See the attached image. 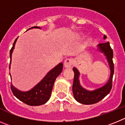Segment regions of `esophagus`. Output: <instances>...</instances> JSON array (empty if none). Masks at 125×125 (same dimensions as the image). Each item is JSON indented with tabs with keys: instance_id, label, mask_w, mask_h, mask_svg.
Returning <instances> with one entry per match:
<instances>
[{
	"instance_id": "esophagus-1",
	"label": "esophagus",
	"mask_w": 125,
	"mask_h": 125,
	"mask_svg": "<svg viewBox=\"0 0 125 125\" xmlns=\"http://www.w3.org/2000/svg\"><path fill=\"white\" fill-rule=\"evenodd\" d=\"M73 63V60L71 58H67L65 60L64 62V67L65 68H70Z\"/></svg>"
}]
</instances>
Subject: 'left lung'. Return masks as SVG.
<instances>
[{
    "instance_id": "1",
    "label": "left lung",
    "mask_w": 125,
    "mask_h": 125,
    "mask_svg": "<svg viewBox=\"0 0 125 125\" xmlns=\"http://www.w3.org/2000/svg\"><path fill=\"white\" fill-rule=\"evenodd\" d=\"M106 36L104 35L103 39L105 40ZM96 50L103 53L108 63L110 70V75L108 80L103 86L93 90H89L82 86L80 82V73L76 67L73 68L74 72V79L72 91L75 99L80 103L84 104H92L98 103L110 93L112 87V79L114 73V65L113 63V53L110 43L103 42L96 46Z\"/></svg>"
}]
</instances>
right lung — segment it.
Segmentation results:
<instances>
[{
    "instance_id": "right-lung-1",
    "label": "right lung",
    "mask_w": 125,
    "mask_h": 125,
    "mask_svg": "<svg viewBox=\"0 0 125 125\" xmlns=\"http://www.w3.org/2000/svg\"><path fill=\"white\" fill-rule=\"evenodd\" d=\"M32 29H41V28L37 26L32 27L28 29L27 31ZM17 39L18 37L14 41L12 48L10 51V62L9 65L10 70V63L12 61V55L15 48ZM62 69L63 63H58L54 68L50 70L37 85H35L32 88L28 91L20 90L15 86H13L12 83H11V90H12V93L14 96H16L19 100H21V102H23L28 105L39 106V105L45 104L50 99L55 81L57 78V76L62 73ZM10 76L12 80L10 73Z\"/></svg>"
}]
</instances>
